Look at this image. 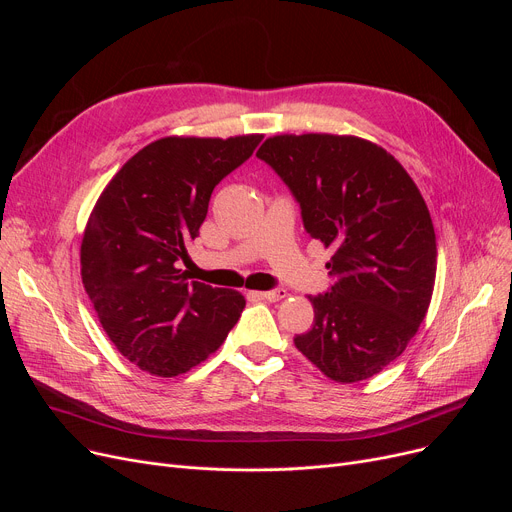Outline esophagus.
I'll list each match as a JSON object with an SVG mask.
<instances>
[{
  "label": "esophagus",
  "instance_id": "34e87169",
  "mask_svg": "<svg viewBox=\"0 0 512 512\" xmlns=\"http://www.w3.org/2000/svg\"><path fill=\"white\" fill-rule=\"evenodd\" d=\"M259 299H265L270 303H276V301H282L286 297V290L284 288H276V290H265V292H255Z\"/></svg>",
  "mask_w": 512,
  "mask_h": 512
}]
</instances>
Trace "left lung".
I'll use <instances>...</instances> for the list:
<instances>
[{
    "mask_svg": "<svg viewBox=\"0 0 512 512\" xmlns=\"http://www.w3.org/2000/svg\"><path fill=\"white\" fill-rule=\"evenodd\" d=\"M257 157L290 188L311 238L334 251V284L309 297L294 336L330 380L371 378L402 355L432 301L436 232L417 184L382 147L338 134H278Z\"/></svg>",
    "mask_w": 512,
    "mask_h": 512,
    "instance_id": "left-lung-1",
    "label": "left lung"
}]
</instances>
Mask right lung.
<instances>
[{
	"mask_svg": "<svg viewBox=\"0 0 512 512\" xmlns=\"http://www.w3.org/2000/svg\"><path fill=\"white\" fill-rule=\"evenodd\" d=\"M261 134L166 137L132 155L103 188L80 245V276L105 334L143 371L174 378L234 328L245 297L188 282L178 263L199 236L213 188Z\"/></svg>",
	"mask_w": 512,
	"mask_h": 512,
	"instance_id": "1",
	"label": "right lung"
}]
</instances>
